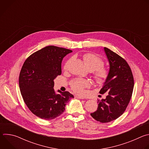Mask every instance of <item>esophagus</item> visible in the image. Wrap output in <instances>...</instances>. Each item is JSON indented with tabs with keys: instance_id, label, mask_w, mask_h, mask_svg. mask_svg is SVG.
<instances>
[{
	"instance_id": "1",
	"label": "esophagus",
	"mask_w": 149,
	"mask_h": 149,
	"mask_svg": "<svg viewBox=\"0 0 149 149\" xmlns=\"http://www.w3.org/2000/svg\"><path fill=\"white\" fill-rule=\"evenodd\" d=\"M75 98H79V99H84L83 97H80V96H78V95H75Z\"/></svg>"
}]
</instances>
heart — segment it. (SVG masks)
<instances>
[{"instance_id":"heart-1","label":"heart","mask_w":149,"mask_h":149,"mask_svg":"<svg viewBox=\"0 0 149 149\" xmlns=\"http://www.w3.org/2000/svg\"><path fill=\"white\" fill-rule=\"evenodd\" d=\"M72 60V58L68 59L65 63L63 68L67 70ZM83 60L87 69L90 71H93L94 77L97 82L103 83L107 79L109 75V71L107 68L102 67L104 62L100 57L93 54L87 53L84 55ZM90 86V83L87 80L76 79L71 82L72 90L79 94L82 93L85 88H88Z\"/></svg>"}]
</instances>
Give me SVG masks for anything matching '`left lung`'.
Here are the masks:
<instances>
[{
  "label": "left lung",
  "instance_id": "obj_1",
  "mask_svg": "<svg viewBox=\"0 0 149 149\" xmlns=\"http://www.w3.org/2000/svg\"><path fill=\"white\" fill-rule=\"evenodd\" d=\"M110 64L109 75L100 93H107L105 99L98 100L97 110L91 116L102 123L121 116L128 105L133 91L134 78L130 66L120 55L104 47Z\"/></svg>",
  "mask_w": 149,
  "mask_h": 149
}]
</instances>
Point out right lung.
<instances>
[{
    "label": "right lung",
    "instance_id": "right-lung-1",
    "mask_svg": "<svg viewBox=\"0 0 149 149\" xmlns=\"http://www.w3.org/2000/svg\"><path fill=\"white\" fill-rule=\"evenodd\" d=\"M70 49L48 46L31 55L20 70V91L29 110L37 117L49 120L65 111L66 104L74 95L58 90L56 94L54 79L61 74V62Z\"/></svg>",
    "mask_w": 149,
    "mask_h": 149
}]
</instances>
